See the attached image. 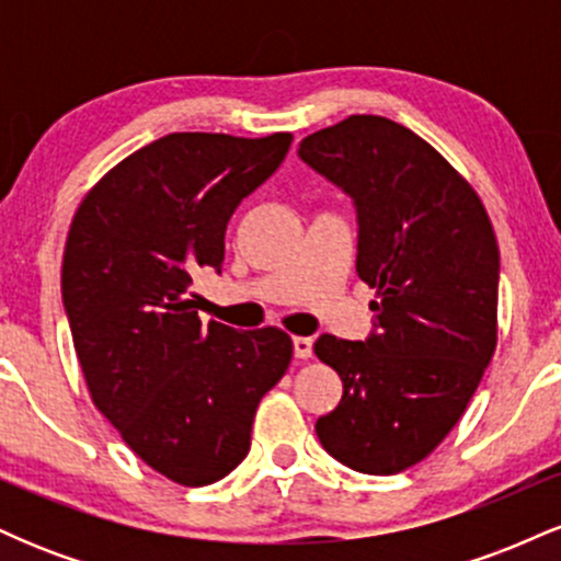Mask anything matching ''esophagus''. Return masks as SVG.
<instances>
[{
    "label": "esophagus",
    "instance_id": "1",
    "mask_svg": "<svg viewBox=\"0 0 561 561\" xmlns=\"http://www.w3.org/2000/svg\"><path fill=\"white\" fill-rule=\"evenodd\" d=\"M293 347H295V358H311L313 356V340L311 337H293Z\"/></svg>",
    "mask_w": 561,
    "mask_h": 561
}]
</instances>
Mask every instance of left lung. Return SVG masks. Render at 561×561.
Here are the masks:
<instances>
[{
    "mask_svg": "<svg viewBox=\"0 0 561 561\" xmlns=\"http://www.w3.org/2000/svg\"><path fill=\"white\" fill-rule=\"evenodd\" d=\"M300 158L356 203V272L377 289V334L366 343L321 334L313 345L343 379V401L317 422V435L356 472H403L446 440L491 364L493 224L433 145L382 115H351L308 134Z\"/></svg>",
    "mask_w": 561,
    "mask_h": 561,
    "instance_id": "obj_1",
    "label": "left lung"
}]
</instances>
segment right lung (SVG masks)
Masks as SVG:
<instances>
[{"mask_svg":"<svg viewBox=\"0 0 561 561\" xmlns=\"http://www.w3.org/2000/svg\"><path fill=\"white\" fill-rule=\"evenodd\" d=\"M289 145V131L169 134L113 165L70 221L62 302L89 396L179 485H210L240 465L261 398L293 362L279 327L203 324L190 289L203 268H221L231 214Z\"/></svg>","mask_w":561,"mask_h":561,"instance_id":"right-lung-1","label":"right lung"}]
</instances>
